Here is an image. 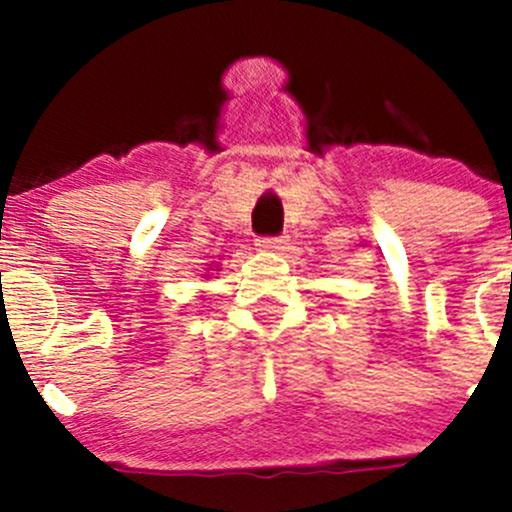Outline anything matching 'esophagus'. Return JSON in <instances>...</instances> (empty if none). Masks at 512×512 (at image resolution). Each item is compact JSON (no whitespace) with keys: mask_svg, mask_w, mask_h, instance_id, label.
I'll return each mask as SVG.
<instances>
[{"mask_svg":"<svg viewBox=\"0 0 512 512\" xmlns=\"http://www.w3.org/2000/svg\"><path fill=\"white\" fill-rule=\"evenodd\" d=\"M285 245H287L285 235L282 237H260V240H257V247H260V250H270V252L285 250Z\"/></svg>","mask_w":512,"mask_h":512,"instance_id":"1","label":"esophagus"}]
</instances>
